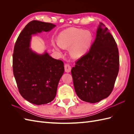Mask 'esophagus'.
Listing matches in <instances>:
<instances>
[{"mask_svg": "<svg viewBox=\"0 0 134 134\" xmlns=\"http://www.w3.org/2000/svg\"><path fill=\"white\" fill-rule=\"evenodd\" d=\"M64 69H65V71L66 72H69L71 71V68L69 64H65L64 65Z\"/></svg>", "mask_w": 134, "mask_h": 134, "instance_id": "esophagus-1", "label": "esophagus"}]
</instances>
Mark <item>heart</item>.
<instances>
[{
  "label": "heart",
  "mask_w": 134,
  "mask_h": 134,
  "mask_svg": "<svg viewBox=\"0 0 134 134\" xmlns=\"http://www.w3.org/2000/svg\"><path fill=\"white\" fill-rule=\"evenodd\" d=\"M59 43L56 45L64 48L70 47V54L78 59L83 56L92 41V36L88 31L75 28H69L61 32L58 36Z\"/></svg>",
  "instance_id": "heart-1"
}]
</instances>
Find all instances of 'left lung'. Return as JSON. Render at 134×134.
<instances>
[{"instance_id": "1", "label": "left lung", "mask_w": 134, "mask_h": 134, "mask_svg": "<svg viewBox=\"0 0 134 134\" xmlns=\"http://www.w3.org/2000/svg\"><path fill=\"white\" fill-rule=\"evenodd\" d=\"M102 23L90 50L75 62L71 70L76 94L94 103L108 97L113 91L119 71L117 43Z\"/></svg>"}]
</instances>
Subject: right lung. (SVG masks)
<instances>
[{
    "label": "right lung",
    "mask_w": 134,
    "mask_h": 134,
    "mask_svg": "<svg viewBox=\"0 0 134 134\" xmlns=\"http://www.w3.org/2000/svg\"><path fill=\"white\" fill-rule=\"evenodd\" d=\"M56 26L51 23L31 21L15 42L13 54V71L18 91L26 100L37 105L54 100L59 80L64 71V63L45 52L39 55L30 47L31 35L48 32Z\"/></svg>",
    "instance_id": "add662e5"
}]
</instances>
